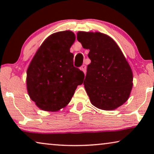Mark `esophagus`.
I'll return each mask as SVG.
<instances>
[{"label":"esophagus","instance_id":"esophagus-1","mask_svg":"<svg viewBox=\"0 0 154 154\" xmlns=\"http://www.w3.org/2000/svg\"><path fill=\"white\" fill-rule=\"evenodd\" d=\"M80 69H81L82 71H83L84 73H85L86 72V66L85 65H83V66L80 68Z\"/></svg>","mask_w":154,"mask_h":154}]
</instances>
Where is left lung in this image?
Listing matches in <instances>:
<instances>
[{"mask_svg": "<svg viewBox=\"0 0 154 154\" xmlns=\"http://www.w3.org/2000/svg\"><path fill=\"white\" fill-rule=\"evenodd\" d=\"M77 40L90 50L91 63L83 84L92 104L106 111L123 105L131 92L133 74L119 45L100 32L79 31Z\"/></svg>", "mask_w": 154, "mask_h": 154, "instance_id": "obj_1", "label": "left lung"}]
</instances>
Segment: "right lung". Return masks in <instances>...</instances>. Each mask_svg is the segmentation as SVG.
Masks as SVG:
<instances>
[{
	"label": "right lung",
	"instance_id": "obj_1",
	"mask_svg": "<svg viewBox=\"0 0 154 154\" xmlns=\"http://www.w3.org/2000/svg\"><path fill=\"white\" fill-rule=\"evenodd\" d=\"M75 40L71 31L48 36L40 46L26 71L27 92L39 109L57 111L70 102L85 75L73 66L70 48Z\"/></svg>",
	"mask_w": 154,
	"mask_h": 154
}]
</instances>
